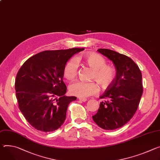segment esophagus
<instances>
[{
	"mask_svg": "<svg viewBox=\"0 0 160 160\" xmlns=\"http://www.w3.org/2000/svg\"><path fill=\"white\" fill-rule=\"evenodd\" d=\"M78 99H79L80 101H83V102H84V101H86L87 100H88V99H87V98H79Z\"/></svg>",
	"mask_w": 160,
	"mask_h": 160,
	"instance_id": "34e87169",
	"label": "esophagus"
}]
</instances>
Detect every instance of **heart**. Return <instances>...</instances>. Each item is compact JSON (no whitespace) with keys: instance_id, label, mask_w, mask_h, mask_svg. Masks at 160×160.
<instances>
[{"instance_id":"obj_1","label":"heart","mask_w":160,"mask_h":160,"mask_svg":"<svg viewBox=\"0 0 160 160\" xmlns=\"http://www.w3.org/2000/svg\"><path fill=\"white\" fill-rule=\"evenodd\" d=\"M83 62L93 69L91 79L96 80L102 88H107L114 81L116 76L115 68L106 64L105 58L96 53L85 54L82 57ZM78 65L77 61L72 58L69 60L64 68V76L68 80H72L78 74ZM99 91L98 84L95 82H85L76 81L69 86L71 94L79 98H87L96 94Z\"/></svg>"}]
</instances>
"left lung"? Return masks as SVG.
I'll list each match as a JSON object with an SVG mask.
<instances>
[{
    "instance_id": "8db88e82",
    "label": "left lung",
    "mask_w": 160,
    "mask_h": 160,
    "mask_svg": "<svg viewBox=\"0 0 160 160\" xmlns=\"http://www.w3.org/2000/svg\"><path fill=\"white\" fill-rule=\"evenodd\" d=\"M98 51L112 61L116 76L99 97L107 100L100 103L92 119L100 128L113 130L123 126L135 115L143 93L142 72L137 64L125 55L105 48Z\"/></svg>"
}]
</instances>
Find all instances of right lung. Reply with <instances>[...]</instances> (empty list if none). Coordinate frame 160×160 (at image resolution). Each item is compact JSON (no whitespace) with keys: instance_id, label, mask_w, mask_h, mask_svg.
<instances>
[{"instance_id":"obj_1","label":"right lung","mask_w":160,"mask_h":160,"mask_svg":"<svg viewBox=\"0 0 160 160\" xmlns=\"http://www.w3.org/2000/svg\"><path fill=\"white\" fill-rule=\"evenodd\" d=\"M83 50L43 51L28 59L19 69L15 80L18 107L35 129L50 132L64 123L69 104L77 99L64 95V68L72 55Z\"/></svg>"}]
</instances>
